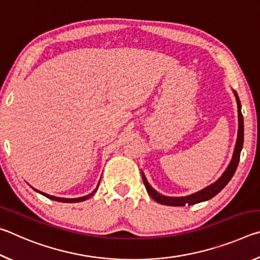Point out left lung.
<instances>
[{"mask_svg":"<svg viewBox=\"0 0 260 260\" xmlns=\"http://www.w3.org/2000/svg\"><path fill=\"white\" fill-rule=\"evenodd\" d=\"M235 98L237 101V111H239V134H237V141H236L234 155H233V159L231 161V164L228 165L227 170L223 172L221 177H220L214 183L211 184V186L204 188L203 190L195 192L192 193V195H189L186 197H167L164 195H160V193H158L155 189L148 183L146 177H144V174L142 173V179H143V182H144V186H146L147 191L149 195L151 196V199L155 200L157 203L164 204V205H171V206H184V205H192V204L201 203V202L212 199V197H214L218 192L221 191L222 189L225 188L226 184L231 181V179L233 178V175H234L235 171L237 169V165H239L240 155H241L242 147H243V139H244L243 116H242V112H241V103H240L239 96H237L236 93H235Z\"/></svg>","mask_w":260,"mask_h":260,"instance_id":"left-lung-1","label":"left lung"}]
</instances>
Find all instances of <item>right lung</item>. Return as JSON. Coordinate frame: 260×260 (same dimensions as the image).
Here are the masks:
<instances>
[{
  "label": "right lung",
  "mask_w": 260,
  "mask_h": 260,
  "mask_svg": "<svg viewBox=\"0 0 260 260\" xmlns=\"http://www.w3.org/2000/svg\"><path fill=\"white\" fill-rule=\"evenodd\" d=\"M98 188H99V186H98ZM98 188H96L93 192H90L89 195H87V196H83V197H79V199H60V197L50 196V195H48V193H45V192H41V191H39V190H37V189H35V190L39 191V192H40V193H42L43 196L48 197V199H49V200H54V201H57V202H63V203H77V202H82V201H86L87 199H89V197L93 196L94 193H95V191L98 190ZM33 189H34V188H33Z\"/></svg>",
  "instance_id": "obj_1"
}]
</instances>
